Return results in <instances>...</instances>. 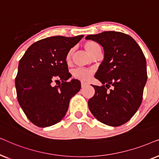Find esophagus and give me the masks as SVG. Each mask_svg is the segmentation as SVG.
<instances>
[{
  "label": "esophagus",
  "instance_id": "esophagus-1",
  "mask_svg": "<svg viewBox=\"0 0 159 159\" xmlns=\"http://www.w3.org/2000/svg\"><path fill=\"white\" fill-rule=\"evenodd\" d=\"M88 85V82H81V86L82 88H84V87Z\"/></svg>",
  "mask_w": 159,
  "mask_h": 159
}]
</instances>
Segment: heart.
Wrapping results in <instances>:
<instances>
[{
  "mask_svg": "<svg viewBox=\"0 0 159 159\" xmlns=\"http://www.w3.org/2000/svg\"><path fill=\"white\" fill-rule=\"evenodd\" d=\"M84 48L87 51L89 52L93 56H94L98 51L101 50V47L98 43L93 40H88L84 43ZM75 52V49L71 48L67 51V53L65 56V62L67 65H70L72 60V56ZM93 73V69H84V68H78L75 69L72 71L73 77L75 79L82 80V81H88L92 78Z\"/></svg>",
  "mask_w": 159,
  "mask_h": 159,
  "instance_id": "heart-1",
  "label": "heart"
}]
</instances>
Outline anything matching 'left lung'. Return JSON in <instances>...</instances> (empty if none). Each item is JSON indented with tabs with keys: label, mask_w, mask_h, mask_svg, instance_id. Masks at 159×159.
<instances>
[{
	"label": "left lung",
	"mask_w": 159,
	"mask_h": 159,
	"mask_svg": "<svg viewBox=\"0 0 159 159\" xmlns=\"http://www.w3.org/2000/svg\"><path fill=\"white\" fill-rule=\"evenodd\" d=\"M85 38L96 41L104 50V59L95 75L103 85H93L95 91L88 101L89 109L106 125H122L142 103L148 77L144 54L136 41L123 32L105 31Z\"/></svg>",
	"instance_id": "1"
}]
</instances>
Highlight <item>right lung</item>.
I'll return each mask as SVG.
<instances>
[{"label": "right lung", "mask_w": 159, "mask_h": 159, "mask_svg": "<svg viewBox=\"0 0 159 159\" xmlns=\"http://www.w3.org/2000/svg\"><path fill=\"white\" fill-rule=\"evenodd\" d=\"M84 35L50 37L28 48L19 61L15 79L17 99L28 119L39 127H50L61 120L71 97L81 88L65 62L67 51ZM53 82L57 85L52 86Z\"/></svg>", "instance_id": "1"}]
</instances>
